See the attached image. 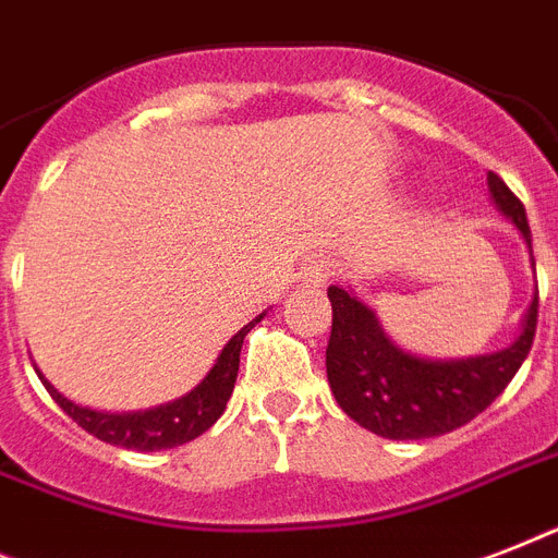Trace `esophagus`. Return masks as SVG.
<instances>
[{
	"label": "esophagus",
	"instance_id": "1",
	"mask_svg": "<svg viewBox=\"0 0 558 558\" xmlns=\"http://www.w3.org/2000/svg\"><path fill=\"white\" fill-rule=\"evenodd\" d=\"M332 271H336V263H332L330 257H318V260H313L306 266L304 278L310 280L313 287H322V283H327V278H330Z\"/></svg>",
	"mask_w": 558,
	"mask_h": 558
}]
</instances>
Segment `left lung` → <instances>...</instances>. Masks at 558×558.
I'll use <instances>...</instances> for the list:
<instances>
[{
    "mask_svg": "<svg viewBox=\"0 0 558 558\" xmlns=\"http://www.w3.org/2000/svg\"><path fill=\"white\" fill-rule=\"evenodd\" d=\"M489 199L519 228L533 260V234L519 196L493 170ZM332 332L327 341V381L339 408L362 428L388 440H425L449 434L493 405L519 373L536 336L538 289L521 315L519 336L507 348L466 359H428L390 339L379 315L353 289L330 287Z\"/></svg>",
    "mask_w": 558,
    "mask_h": 558,
    "instance_id": "8db88e82",
    "label": "left lung"
}]
</instances>
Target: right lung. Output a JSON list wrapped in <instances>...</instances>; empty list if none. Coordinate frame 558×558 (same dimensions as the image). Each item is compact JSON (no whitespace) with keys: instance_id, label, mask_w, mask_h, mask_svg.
<instances>
[{"instance_id":"obj_1","label":"right lung","mask_w":558,"mask_h":558,"mask_svg":"<svg viewBox=\"0 0 558 558\" xmlns=\"http://www.w3.org/2000/svg\"><path fill=\"white\" fill-rule=\"evenodd\" d=\"M260 313L254 322H248L243 330H236L228 344L219 350L217 362L210 367L202 381L193 390H187L185 397L165 402V405L147 408V411H121V414H109V411H95V408L77 405L69 397H63L51 381L39 373V379L46 385L57 405L63 408L65 414L72 416L74 423L86 428L92 437L109 442V446H121V449L133 451H161L182 446V442L199 437L202 432H208L210 425L217 423L226 402L231 399L234 390L236 371H240V348H243L245 332L252 330L254 324L260 322Z\"/></svg>"}]
</instances>
